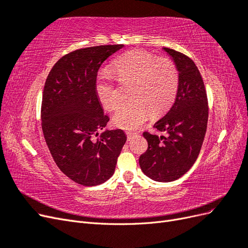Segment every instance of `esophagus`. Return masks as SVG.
<instances>
[{"mask_svg": "<svg viewBox=\"0 0 248 248\" xmlns=\"http://www.w3.org/2000/svg\"><path fill=\"white\" fill-rule=\"evenodd\" d=\"M138 133L136 132H126V136H127V139L128 140H131L133 137H136Z\"/></svg>", "mask_w": 248, "mask_h": 248, "instance_id": "esophagus-1", "label": "esophagus"}]
</instances>
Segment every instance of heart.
Here are the masks:
<instances>
[{
  "label": "heart",
  "instance_id": "heart-1",
  "mask_svg": "<svg viewBox=\"0 0 248 248\" xmlns=\"http://www.w3.org/2000/svg\"><path fill=\"white\" fill-rule=\"evenodd\" d=\"M112 71L120 82H130V100L123 102L112 117L119 128L132 130L144 124L150 112L162 114L174 102L179 88V72L169 59L157 60L142 50H130L112 63ZM95 93L101 106L108 111L114 110L120 95L108 72L98 74Z\"/></svg>",
  "mask_w": 248,
  "mask_h": 248
}]
</instances>
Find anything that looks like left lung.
<instances>
[{"label":"left lung","instance_id":"left-lung-1","mask_svg":"<svg viewBox=\"0 0 248 248\" xmlns=\"http://www.w3.org/2000/svg\"><path fill=\"white\" fill-rule=\"evenodd\" d=\"M179 72L176 99L168 114L154 124L167 137L144 132L147 151L140 156L142 172L154 181L170 182L182 177L196 162L205 139L208 99L198 67L182 52L163 47Z\"/></svg>","mask_w":248,"mask_h":248}]
</instances>
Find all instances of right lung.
<instances>
[{
  "label": "right lung",
  "mask_w": 248,
  "mask_h": 248,
  "mask_svg": "<svg viewBox=\"0 0 248 248\" xmlns=\"http://www.w3.org/2000/svg\"><path fill=\"white\" fill-rule=\"evenodd\" d=\"M123 46L115 44L71 51L54 65L44 85V139L58 168L80 185L95 186L108 180L127 140L122 129H106L99 135L109 118L95 93L101 64Z\"/></svg>",
  "instance_id": "obj_1"
}]
</instances>
